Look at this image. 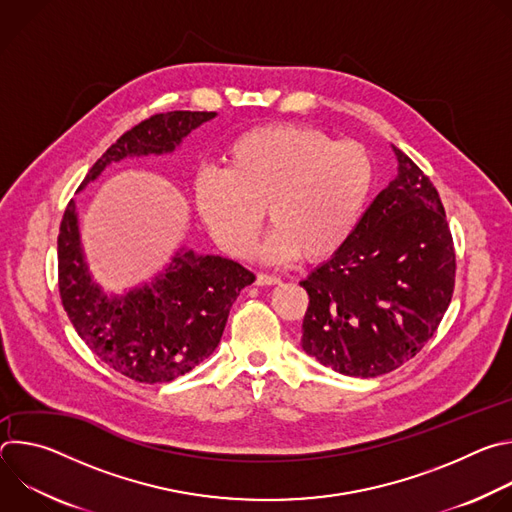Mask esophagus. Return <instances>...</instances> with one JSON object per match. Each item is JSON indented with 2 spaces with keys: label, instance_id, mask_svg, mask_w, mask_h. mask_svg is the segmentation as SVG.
Listing matches in <instances>:
<instances>
[{
  "label": "esophagus",
  "instance_id": "34e87169",
  "mask_svg": "<svg viewBox=\"0 0 512 512\" xmlns=\"http://www.w3.org/2000/svg\"><path fill=\"white\" fill-rule=\"evenodd\" d=\"M255 283H257V285H277V283H279V277L267 275V273H257Z\"/></svg>",
  "mask_w": 512,
  "mask_h": 512
}]
</instances>
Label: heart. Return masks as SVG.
Returning <instances> with one entry per match:
<instances>
[{"mask_svg":"<svg viewBox=\"0 0 512 512\" xmlns=\"http://www.w3.org/2000/svg\"><path fill=\"white\" fill-rule=\"evenodd\" d=\"M223 162L225 172L196 174L194 206L216 245L237 257L253 245L267 208L273 231L261 257L330 259L358 227L375 180L373 160L360 143L334 141L294 123L241 133Z\"/></svg>","mask_w":512,"mask_h":512,"instance_id":"obj_1","label":"heart"}]
</instances>
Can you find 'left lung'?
<instances>
[{
  "label": "left lung",
  "mask_w": 512,
  "mask_h": 512,
  "mask_svg": "<svg viewBox=\"0 0 512 512\" xmlns=\"http://www.w3.org/2000/svg\"><path fill=\"white\" fill-rule=\"evenodd\" d=\"M397 178L364 210L350 241L300 285L310 304L302 348L348 377H379L413 358L454 294L456 253L429 178L393 145Z\"/></svg>",
  "instance_id": "obj_1"
}]
</instances>
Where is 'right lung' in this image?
<instances>
[{
    "label": "right lung",
    "instance_id": "1",
    "mask_svg": "<svg viewBox=\"0 0 512 512\" xmlns=\"http://www.w3.org/2000/svg\"><path fill=\"white\" fill-rule=\"evenodd\" d=\"M214 117V111H168L137 123L95 162L81 188L113 162L172 154L192 129ZM253 281L255 275L233 259L180 249L152 281L107 296L85 261L75 200L64 210L58 233L64 312L101 362L137 383H170L198 367L221 342L235 300Z\"/></svg>",
    "mask_w": 512,
    "mask_h": 512
}]
</instances>
